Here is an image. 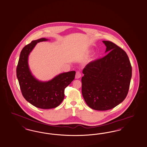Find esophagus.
Segmentation results:
<instances>
[{
	"label": "esophagus",
	"instance_id": "34e87169",
	"mask_svg": "<svg viewBox=\"0 0 147 147\" xmlns=\"http://www.w3.org/2000/svg\"><path fill=\"white\" fill-rule=\"evenodd\" d=\"M81 76V73L79 71H76V79H79V78H80Z\"/></svg>",
	"mask_w": 147,
	"mask_h": 147
}]
</instances>
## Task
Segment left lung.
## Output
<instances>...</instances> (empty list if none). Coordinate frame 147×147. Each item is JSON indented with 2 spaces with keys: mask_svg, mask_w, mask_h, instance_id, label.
Segmentation results:
<instances>
[{
  "mask_svg": "<svg viewBox=\"0 0 147 147\" xmlns=\"http://www.w3.org/2000/svg\"><path fill=\"white\" fill-rule=\"evenodd\" d=\"M107 55L91 61L84 68L82 94L93 110L106 111L123 101L128 93L132 67L126 52L109 40H103Z\"/></svg>",
  "mask_w": 147,
  "mask_h": 147,
  "instance_id": "1",
  "label": "left lung"
}]
</instances>
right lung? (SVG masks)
<instances>
[{"mask_svg": "<svg viewBox=\"0 0 147 147\" xmlns=\"http://www.w3.org/2000/svg\"><path fill=\"white\" fill-rule=\"evenodd\" d=\"M48 40L42 38L32 40L20 52L16 73L22 95L26 101L34 107L49 109L58 107L65 97V89L74 79L76 71L61 73L47 82L38 81L31 74L28 60L36 45Z\"/></svg>", "mask_w": 147, "mask_h": 147, "instance_id": "obj_1", "label": "right lung"}]
</instances>
